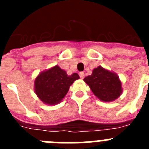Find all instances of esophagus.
<instances>
[{
	"label": "esophagus",
	"instance_id": "1",
	"mask_svg": "<svg viewBox=\"0 0 149 149\" xmlns=\"http://www.w3.org/2000/svg\"><path fill=\"white\" fill-rule=\"evenodd\" d=\"M84 76H85V74H84V72H80V77H81V79H84Z\"/></svg>",
	"mask_w": 149,
	"mask_h": 149
}]
</instances>
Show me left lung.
Segmentation results:
<instances>
[{
    "label": "left lung",
    "instance_id": "8db88e82",
    "mask_svg": "<svg viewBox=\"0 0 149 149\" xmlns=\"http://www.w3.org/2000/svg\"><path fill=\"white\" fill-rule=\"evenodd\" d=\"M93 94L104 102H111L122 93V82L115 72L100 66L94 68L91 75L84 79Z\"/></svg>",
    "mask_w": 149,
    "mask_h": 149
}]
</instances>
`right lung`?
<instances>
[{"mask_svg":"<svg viewBox=\"0 0 149 149\" xmlns=\"http://www.w3.org/2000/svg\"><path fill=\"white\" fill-rule=\"evenodd\" d=\"M80 78L77 73L68 75L65 70L54 65L40 72L34 81V92L43 103L56 105L60 103L69 87Z\"/></svg>","mask_w":149,"mask_h":149,"instance_id":"right-lung-1","label":"right lung"}]
</instances>
